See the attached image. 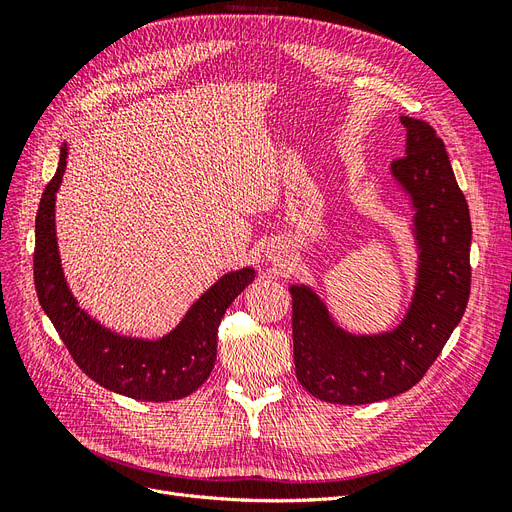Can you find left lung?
<instances>
[{"instance_id":"1","label":"left lung","mask_w":512,"mask_h":512,"mask_svg":"<svg viewBox=\"0 0 512 512\" xmlns=\"http://www.w3.org/2000/svg\"><path fill=\"white\" fill-rule=\"evenodd\" d=\"M406 156L391 164L412 196L421 245L410 312L391 333L339 331L316 294L292 286L294 369L305 391L329 404H374L404 393L438 359L470 299L472 224L442 138L429 123L401 117Z\"/></svg>"}]
</instances>
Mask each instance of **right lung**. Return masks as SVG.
Returning <instances> with one entry per match:
<instances>
[{"instance_id": "right-lung-1", "label": "right lung", "mask_w": 512, "mask_h": 512, "mask_svg": "<svg viewBox=\"0 0 512 512\" xmlns=\"http://www.w3.org/2000/svg\"><path fill=\"white\" fill-rule=\"evenodd\" d=\"M66 156V147H61L57 173L42 192L36 215L34 284L42 309L74 363L104 389L143 401L188 397L209 378L220 322L228 305L254 280V269L224 275L194 303L179 327L158 342L126 339L102 329L76 305L59 265L53 211Z\"/></svg>"}]
</instances>
